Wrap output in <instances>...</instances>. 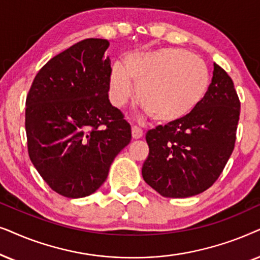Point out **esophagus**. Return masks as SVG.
<instances>
[{
    "instance_id": "1",
    "label": "esophagus",
    "mask_w": 260,
    "mask_h": 260,
    "mask_svg": "<svg viewBox=\"0 0 260 260\" xmlns=\"http://www.w3.org/2000/svg\"><path fill=\"white\" fill-rule=\"evenodd\" d=\"M144 136V131L141 129V128L139 126H132V137L134 138V139H139V138H141Z\"/></svg>"
}]
</instances>
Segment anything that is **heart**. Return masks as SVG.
<instances>
[{"mask_svg": "<svg viewBox=\"0 0 260 260\" xmlns=\"http://www.w3.org/2000/svg\"><path fill=\"white\" fill-rule=\"evenodd\" d=\"M126 69L115 65L110 86L114 105L122 107L134 94L145 109L158 121H175L192 112L209 88V71L205 61L185 50L164 48L151 53L131 54Z\"/></svg>", "mask_w": 260, "mask_h": 260, "instance_id": "b5f03b06", "label": "heart"}]
</instances>
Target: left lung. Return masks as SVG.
<instances>
[{"label": "left lung", "mask_w": 260, "mask_h": 260, "mask_svg": "<svg viewBox=\"0 0 260 260\" xmlns=\"http://www.w3.org/2000/svg\"><path fill=\"white\" fill-rule=\"evenodd\" d=\"M240 100L233 81L214 63L203 101L191 113L146 133L143 177L164 197L181 199L209 189L223 171L237 139Z\"/></svg>", "instance_id": "left-lung-1"}]
</instances>
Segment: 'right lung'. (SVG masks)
Returning a JSON list of instances; mask_svg holds the SVG:
<instances>
[{"instance_id": "add662e5", "label": "right lung", "mask_w": 260, "mask_h": 260, "mask_svg": "<svg viewBox=\"0 0 260 260\" xmlns=\"http://www.w3.org/2000/svg\"><path fill=\"white\" fill-rule=\"evenodd\" d=\"M108 46L89 38L57 54L38 72L26 99L30 160L53 191L70 199L95 192L132 139L131 124L108 99Z\"/></svg>"}]
</instances>
